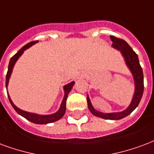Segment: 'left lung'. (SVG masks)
<instances>
[{
    "label": "left lung",
    "mask_w": 154,
    "mask_h": 154,
    "mask_svg": "<svg viewBox=\"0 0 154 154\" xmlns=\"http://www.w3.org/2000/svg\"><path fill=\"white\" fill-rule=\"evenodd\" d=\"M110 38L112 42V46L114 48L118 49L121 51L122 54H123L125 60H126V65L128 66L130 70L131 71L134 80H135V91L133 99L130 106L127 109L121 112H112V113H103V112H98L97 110L93 108L91 100L87 96V104L88 108L91 113L98 118H103V119H108V120H119L122 118H124L126 116L131 114L139 105L140 102L141 98L144 93V75H143V70L141 68L138 55L135 51L132 50L126 41L123 39H121L114 36H110Z\"/></svg>",
    "instance_id": "obj_1"
}]
</instances>
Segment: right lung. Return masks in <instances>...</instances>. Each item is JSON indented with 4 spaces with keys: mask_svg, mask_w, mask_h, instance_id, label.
<instances>
[{
    "mask_svg": "<svg viewBox=\"0 0 154 154\" xmlns=\"http://www.w3.org/2000/svg\"><path fill=\"white\" fill-rule=\"evenodd\" d=\"M38 41H32V42H29L27 45H25L23 47L20 49L16 54H14L10 60V63H9V67H8V71L7 74H6V78H5V86L7 88L8 82H9V79H10V75H11V72H12V70H13L14 65V63L17 61V60L19 59V56L23 53V51L26 50V49L29 48L30 46L36 43ZM74 85V82H72L68 85L64 86L63 89H64V91H65V94H64V98L62 101V103H61V106H60V109H59V111L54 114L51 115H38L35 114V113H32V112H25V111H23L21 109H19V108H17L16 106L14 105L12 102V100H10V97L8 94V98H9V100H10L11 105L14 108V109L16 111L19 115L23 116V118H25L27 120L30 121L36 124H47V123H51V122H56V121L60 120V118H62L63 116L64 115L66 111V100H67V98H68V93L70 92V91L72 88V86Z\"/></svg>",
    "mask_w": 154,
    "mask_h": 154,
    "instance_id": "obj_1",
    "label": "right lung"
}]
</instances>
